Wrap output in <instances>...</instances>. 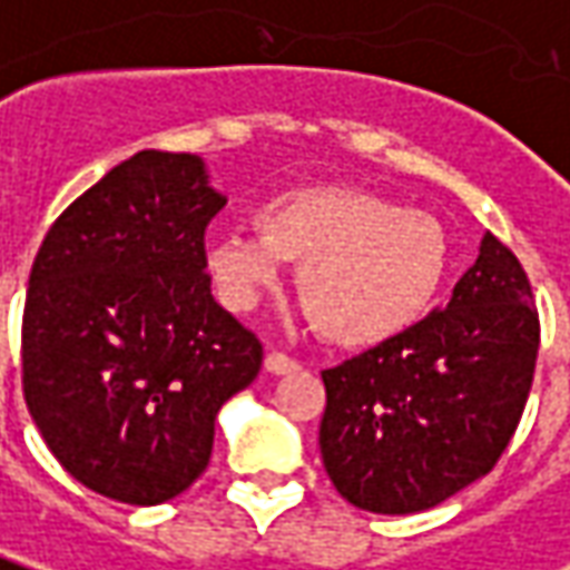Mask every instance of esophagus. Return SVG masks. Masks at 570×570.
Returning <instances> with one entry per match:
<instances>
[{
	"instance_id": "34e87169",
	"label": "esophagus",
	"mask_w": 570,
	"mask_h": 570,
	"mask_svg": "<svg viewBox=\"0 0 570 570\" xmlns=\"http://www.w3.org/2000/svg\"><path fill=\"white\" fill-rule=\"evenodd\" d=\"M265 371H271V374H293V371H299V362L284 355V352H268L265 355Z\"/></svg>"
}]
</instances>
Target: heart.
Returning <instances> with one entry per match:
<instances>
[{
  "instance_id": "heart-1",
  "label": "heart",
  "mask_w": 570,
  "mask_h": 570,
  "mask_svg": "<svg viewBox=\"0 0 570 570\" xmlns=\"http://www.w3.org/2000/svg\"><path fill=\"white\" fill-rule=\"evenodd\" d=\"M255 230L205 243V268L230 308H249L296 262V289L321 336L374 346L405 334L446 286V227L421 208H402L371 189L302 187L255 212Z\"/></svg>"
}]
</instances>
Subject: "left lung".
Segmentation results:
<instances>
[{
	"instance_id": "left-lung-1",
	"label": "left lung",
	"mask_w": 570,
	"mask_h": 570,
	"mask_svg": "<svg viewBox=\"0 0 570 570\" xmlns=\"http://www.w3.org/2000/svg\"><path fill=\"white\" fill-rule=\"evenodd\" d=\"M540 315L521 262L480 243L446 308L321 371V459L336 493L374 514H415L493 471L533 383Z\"/></svg>"
}]
</instances>
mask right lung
Instances as JSON below:
<instances>
[{
	"label": "right lung",
	"instance_id": "1",
	"mask_svg": "<svg viewBox=\"0 0 570 570\" xmlns=\"http://www.w3.org/2000/svg\"><path fill=\"white\" fill-rule=\"evenodd\" d=\"M224 205L199 155L142 149L77 196L33 258L27 409L58 464L99 497L184 493L208 468L220 405L258 377V336L205 274V227Z\"/></svg>",
	"mask_w": 570,
	"mask_h": 570
}]
</instances>
